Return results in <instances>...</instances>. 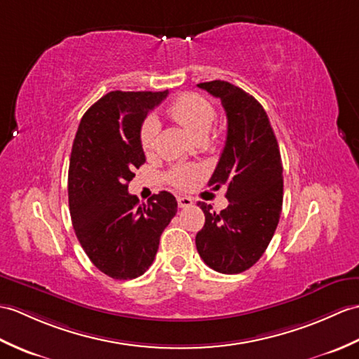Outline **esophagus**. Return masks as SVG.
I'll return each instance as SVG.
<instances>
[{
    "instance_id": "1",
    "label": "esophagus",
    "mask_w": 359,
    "mask_h": 359,
    "mask_svg": "<svg viewBox=\"0 0 359 359\" xmlns=\"http://www.w3.org/2000/svg\"><path fill=\"white\" fill-rule=\"evenodd\" d=\"M177 203H179L180 208H189L191 205H193V200H191L189 197L179 196V197H177Z\"/></svg>"
}]
</instances>
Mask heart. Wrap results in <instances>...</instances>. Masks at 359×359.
<instances>
[{
	"label": "heart",
	"mask_w": 359,
	"mask_h": 359,
	"mask_svg": "<svg viewBox=\"0 0 359 359\" xmlns=\"http://www.w3.org/2000/svg\"><path fill=\"white\" fill-rule=\"evenodd\" d=\"M168 114L187 128L197 140H205L215 122V110L206 97L197 93H183L168 107ZM161 136V122L154 116H148L140 127V147L147 156H151ZM202 170L196 165H179L166 174V180L176 188H188Z\"/></svg>",
	"instance_id": "obj_1"
}]
</instances>
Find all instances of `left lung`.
<instances>
[{
	"label": "left lung",
	"mask_w": 359,
	"mask_h": 359,
	"mask_svg": "<svg viewBox=\"0 0 359 359\" xmlns=\"http://www.w3.org/2000/svg\"><path fill=\"white\" fill-rule=\"evenodd\" d=\"M219 97L228 133L220 161L208 185L226 188L229 205L220 212L198 202L205 224L196 246L202 260L222 273L254 266L273 237L283 205V165L268 114L254 96L226 81L197 84Z\"/></svg>",
	"instance_id": "8db88e82"
}]
</instances>
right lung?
I'll return each instance as SVG.
<instances>
[{"instance_id": "right-lung-1", "label": "right lung", "mask_w": 359, "mask_h": 359, "mask_svg": "<svg viewBox=\"0 0 359 359\" xmlns=\"http://www.w3.org/2000/svg\"><path fill=\"white\" fill-rule=\"evenodd\" d=\"M168 96L165 91H110L82 116L69 166V205L74 232L96 268L131 280L151 266L163 229L177 212L168 191L139 205L128 194L145 163L140 127Z\"/></svg>"}]
</instances>
